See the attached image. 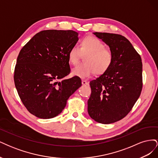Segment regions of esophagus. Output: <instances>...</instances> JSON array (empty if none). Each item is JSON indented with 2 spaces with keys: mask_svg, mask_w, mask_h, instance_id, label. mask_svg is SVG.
<instances>
[{
  "mask_svg": "<svg viewBox=\"0 0 158 158\" xmlns=\"http://www.w3.org/2000/svg\"><path fill=\"white\" fill-rule=\"evenodd\" d=\"M82 85H88V82L86 80H82Z\"/></svg>",
  "mask_w": 158,
  "mask_h": 158,
  "instance_id": "obj_1",
  "label": "esophagus"
}]
</instances>
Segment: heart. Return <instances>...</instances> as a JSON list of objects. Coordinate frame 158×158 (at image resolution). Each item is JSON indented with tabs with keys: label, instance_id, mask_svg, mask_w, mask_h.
<instances>
[{
	"label": "heart",
	"instance_id": "obj_1",
	"mask_svg": "<svg viewBox=\"0 0 158 158\" xmlns=\"http://www.w3.org/2000/svg\"><path fill=\"white\" fill-rule=\"evenodd\" d=\"M82 54L85 56L84 63H80L72 70V74L81 78H85L94 74H102L111 67L113 60L112 52L106 48L103 43L92 36H88L82 40L80 47L74 45L69 52L70 63L76 64Z\"/></svg>",
	"mask_w": 158,
	"mask_h": 158
}]
</instances>
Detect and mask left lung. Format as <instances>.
Listing matches in <instances>:
<instances>
[{
	"label": "left lung",
	"instance_id": "8db88e82",
	"mask_svg": "<svg viewBox=\"0 0 158 158\" xmlns=\"http://www.w3.org/2000/svg\"><path fill=\"white\" fill-rule=\"evenodd\" d=\"M93 33L109 47L113 60L106 73L89 83L92 93L88 101V112L98 123H113L125 117L140 97L142 59L124 36L109 33Z\"/></svg>",
	"mask_w": 158,
	"mask_h": 158
}]
</instances>
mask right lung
<instances>
[{"mask_svg":"<svg viewBox=\"0 0 158 158\" xmlns=\"http://www.w3.org/2000/svg\"><path fill=\"white\" fill-rule=\"evenodd\" d=\"M78 36L73 30L41 31L18 55L14 84L23 104L38 118L58 115L69 98L82 85L78 76L63 80L70 72L69 52L78 41Z\"/></svg>","mask_w":158,"mask_h":158,"instance_id":"1","label":"right lung"}]
</instances>
